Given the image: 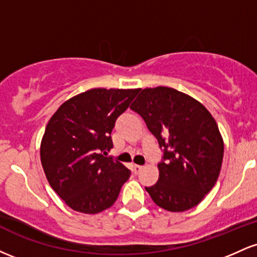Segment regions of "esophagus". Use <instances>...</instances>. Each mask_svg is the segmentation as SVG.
<instances>
[{
    "label": "esophagus",
    "instance_id": "esophagus-1",
    "mask_svg": "<svg viewBox=\"0 0 257 257\" xmlns=\"http://www.w3.org/2000/svg\"><path fill=\"white\" fill-rule=\"evenodd\" d=\"M143 168H144V167H141V166H137V164H135V166L133 167V172H134L135 174H140L141 170H143Z\"/></svg>",
    "mask_w": 257,
    "mask_h": 257
}]
</instances>
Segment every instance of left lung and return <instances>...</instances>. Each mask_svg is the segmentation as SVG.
Wrapping results in <instances>:
<instances>
[{
    "instance_id": "obj_1",
    "label": "left lung",
    "mask_w": 257,
    "mask_h": 257,
    "mask_svg": "<svg viewBox=\"0 0 257 257\" xmlns=\"http://www.w3.org/2000/svg\"><path fill=\"white\" fill-rule=\"evenodd\" d=\"M131 108L163 149L157 184L145 187L153 202L173 213L198 205L222 166L223 140L214 117L192 96L169 87L145 88Z\"/></svg>"
}]
</instances>
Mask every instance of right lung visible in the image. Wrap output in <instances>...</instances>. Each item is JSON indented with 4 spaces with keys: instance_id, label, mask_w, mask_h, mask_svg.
<instances>
[{
    "instance_id": "right-lung-1",
    "label": "right lung",
    "mask_w": 257,
    "mask_h": 257,
    "mask_svg": "<svg viewBox=\"0 0 257 257\" xmlns=\"http://www.w3.org/2000/svg\"><path fill=\"white\" fill-rule=\"evenodd\" d=\"M140 89L94 88L66 100L41 141L49 185L72 210L98 214L116 202L131 170L112 157L111 132Z\"/></svg>"
}]
</instances>
